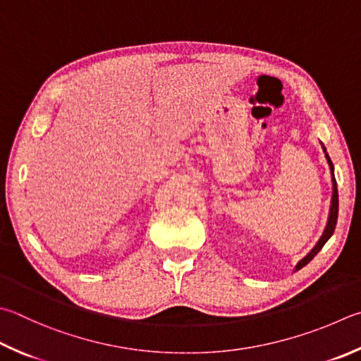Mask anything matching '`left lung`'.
I'll list each match as a JSON object with an SVG mask.
<instances>
[{"instance_id": "1", "label": "left lung", "mask_w": 361, "mask_h": 361, "mask_svg": "<svg viewBox=\"0 0 361 361\" xmlns=\"http://www.w3.org/2000/svg\"><path fill=\"white\" fill-rule=\"evenodd\" d=\"M325 152V158L326 161H329V166H330V170H331V178H333V195H331V207H330V216H329V222H326V227H325V232L322 237H320L319 243L316 245V247L312 249V251L306 255V257L303 260L298 262L297 265V270H300V268H303L305 265L310 264V262L314 259V255H316L320 249L324 247V245L329 241V238L333 235V232H335V227H336V221H338V188H336V180H335V175H333V164H331V159L330 156L326 154V149L324 148Z\"/></svg>"}]
</instances>
